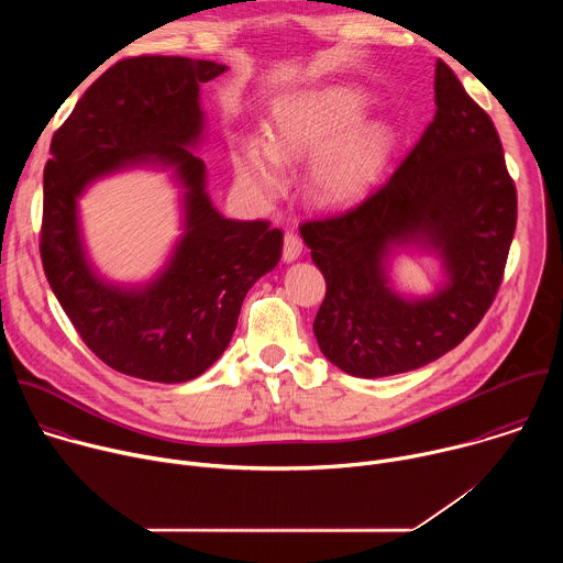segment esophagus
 I'll return each mask as SVG.
<instances>
[{
  "mask_svg": "<svg viewBox=\"0 0 563 563\" xmlns=\"http://www.w3.org/2000/svg\"><path fill=\"white\" fill-rule=\"evenodd\" d=\"M300 254H302V240L294 231H287L285 233V245H283V261L294 263V261L300 258Z\"/></svg>",
  "mask_w": 563,
  "mask_h": 563,
  "instance_id": "obj_1",
  "label": "esophagus"
}]
</instances>
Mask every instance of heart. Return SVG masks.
I'll use <instances>...</instances> for the list:
<instances>
[{"label": "heart", "instance_id": "1", "mask_svg": "<svg viewBox=\"0 0 563 563\" xmlns=\"http://www.w3.org/2000/svg\"><path fill=\"white\" fill-rule=\"evenodd\" d=\"M363 100L354 93H309L283 104L263 140H243L233 155V176L261 200L285 191L280 163L311 159V189L325 202H347L374 187L391 146V131L380 122L357 124Z\"/></svg>", "mask_w": 563, "mask_h": 563}]
</instances>
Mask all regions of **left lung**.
<instances>
[{
	"label": "left lung",
	"mask_w": 563,
	"mask_h": 563,
	"mask_svg": "<svg viewBox=\"0 0 563 563\" xmlns=\"http://www.w3.org/2000/svg\"><path fill=\"white\" fill-rule=\"evenodd\" d=\"M434 102V120L380 189L350 211L300 224L328 283L313 318L318 347L352 376L441 358L478 325L504 280L517 189L499 133L441 59ZM408 246L442 258L449 280L432 297L390 289L388 258Z\"/></svg>",
	"instance_id": "8db88e82"
}]
</instances>
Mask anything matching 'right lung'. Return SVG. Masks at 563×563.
<instances>
[{"label":"right lung","mask_w":563,"mask_h":563,"mask_svg":"<svg viewBox=\"0 0 563 563\" xmlns=\"http://www.w3.org/2000/svg\"><path fill=\"white\" fill-rule=\"evenodd\" d=\"M209 59L140 55L113 64L55 131L44 169L40 254L73 328L109 367L155 383H185L227 350L252 285L283 254L267 220H229L207 194L191 151L202 140L200 85L222 75ZM174 168L186 231L146 286L104 282L86 256L76 198L98 177L137 164Z\"/></svg>","instance_id":"right-lung-1"}]
</instances>
